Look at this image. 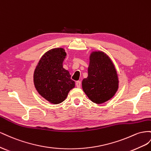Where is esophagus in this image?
<instances>
[{"mask_svg": "<svg viewBox=\"0 0 151 151\" xmlns=\"http://www.w3.org/2000/svg\"><path fill=\"white\" fill-rule=\"evenodd\" d=\"M76 86L78 88H80L81 87V81H77L76 82Z\"/></svg>", "mask_w": 151, "mask_h": 151, "instance_id": "1", "label": "esophagus"}]
</instances>
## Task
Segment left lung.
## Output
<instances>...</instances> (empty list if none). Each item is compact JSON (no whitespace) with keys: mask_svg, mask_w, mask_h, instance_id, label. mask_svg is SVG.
<instances>
[{"mask_svg":"<svg viewBox=\"0 0 151 151\" xmlns=\"http://www.w3.org/2000/svg\"><path fill=\"white\" fill-rule=\"evenodd\" d=\"M88 77L82 81L84 92L93 102L101 104L113 97L118 88L117 73L109 58L102 52L90 55Z\"/></svg>","mask_w":151,"mask_h":151,"instance_id":"1","label":"left lung"}]
</instances>
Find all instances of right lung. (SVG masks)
Segmentation results:
<instances>
[{"label":"right lung","mask_w":151,"mask_h":151,"mask_svg":"<svg viewBox=\"0 0 151 151\" xmlns=\"http://www.w3.org/2000/svg\"><path fill=\"white\" fill-rule=\"evenodd\" d=\"M66 53L62 48L52 49L43 55L36 67L33 80L40 94L52 104L65 100L68 92L75 87L68 71L63 67Z\"/></svg>","instance_id":"add662e5"}]
</instances>
